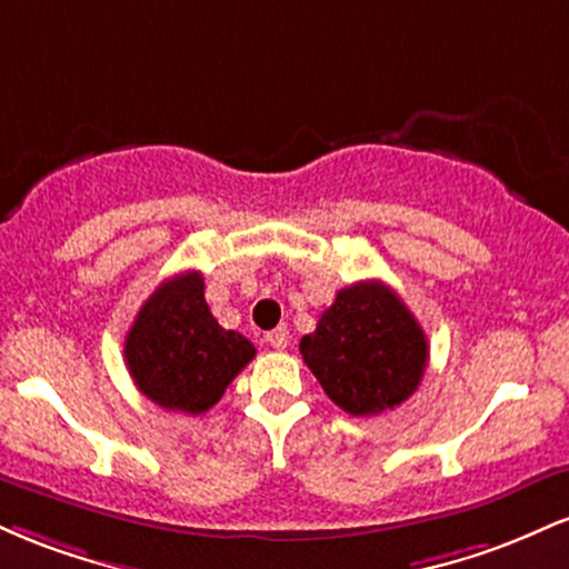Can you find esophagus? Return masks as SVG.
Here are the masks:
<instances>
[{"mask_svg": "<svg viewBox=\"0 0 569 569\" xmlns=\"http://www.w3.org/2000/svg\"><path fill=\"white\" fill-rule=\"evenodd\" d=\"M264 339H267V345H270V348L286 350V345H289V329H286V326H278V329L267 331Z\"/></svg>", "mask_w": 569, "mask_h": 569, "instance_id": "obj_1", "label": "esophagus"}]
</instances>
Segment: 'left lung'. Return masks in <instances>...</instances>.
<instances>
[{"label": "left lung", "mask_w": 569, "mask_h": 569, "mask_svg": "<svg viewBox=\"0 0 569 569\" xmlns=\"http://www.w3.org/2000/svg\"><path fill=\"white\" fill-rule=\"evenodd\" d=\"M299 352L326 396L356 417L396 409L428 367L426 331L380 280L339 289Z\"/></svg>", "instance_id": "left-lung-1"}]
</instances>
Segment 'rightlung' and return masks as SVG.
<instances>
[{
	"label": "right lung",
	"mask_w": 569,
	"mask_h": 569,
	"mask_svg": "<svg viewBox=\"0 0 569 569\" xmlns=\"http://www.w3.org/2000/svg\"><path fill=\"white\" fill-rule=\"evenodd\" d=\"M200 272H181L154 289L126 337L136 388L162 409L202 415L257 356L238 331L221 329L206 302Z\"/></svg>",
	"instance_id": "right-lung-1"
}]
</instances>
